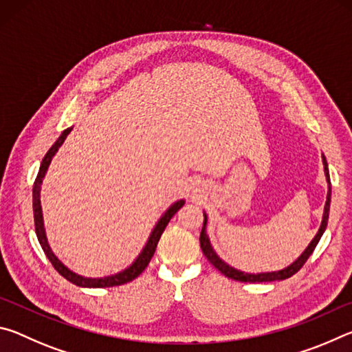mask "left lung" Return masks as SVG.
I'll return each instance as SVG.
<instances>
[{"label": "left lung", "mask_w": 352, "mask_h": 352, "mask_svg": "<svg viewBox=\"0 0 352 352\" xmlns=\"http://www.w3.org/2000/svg\"><path fill=\"white\" fill-rule=\"evenodd\" d=\"M323 158V166H324V175H326V182H327V195H326V204H324V211H323V219H321V225L318 228V233L315 234L311 243L306 247L305 252L301 253V256H298V259L292 262L290 265L285 267L283 270L278 272H264V273H247V272H241L231 267L230 264H226L225 261H222L217 256V253L214 252V248L210 242V236L206 233V223H208V216L206 212H204V228H201L200 233V247L201 252L208 258V261L216 267V269L223 273L225 276H228L231 279H236V281H242V283H267V281H283V279H287L290 276H294L295 273L305 265V262L307 261L309 256L312 254V252L317 247V243L320 242L321 236H323L326 226H327V219H329V208H331V178H329V169H327V163L324 155H321Z\"/></svg>", "instance_id": "obj_1"}]
</instances>
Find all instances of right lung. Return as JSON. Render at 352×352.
<instances>
[{
  "instance_id": "right-lung-1",
  "label": "right lung",
  "mask_w": 352,
  "mask_h": 352,
  "mask_svg": "<svg viewBox=\"0 0 352 352\" xmlns=\"http://www.w3.org/2000/svg\"><path fill=\"white\" fill-rule=\"evenodd\" d=\"M71 130H73V127H68L67 130H63L62 135L58 136L57 141L54 142V144H52V147L46 152L45 158L41 160L38 174H37V178H35V183H34V189H32L34 222H35V233H37L40 245H41V248H43V252L47 256V259L51 261V264L54 265V269L58 273H60V275L65 279H68L69 283L79 285V287H93V289L115 287V285H121V284H126V283L133 281V279L138 278L141 273L144 272L146 267L148 265V262H151L152 256L155 253V250H157L158 241H160V237H162L164 228H166V226H168L169 220L174 217V214L184 205V200L183 199L182 200H177L175 204H172L168 208V210H166V212L163 214V216L158 219V222L155 223L152 233H151V236H148L146 245L142 247L141 253L138 254V258H136L132 262V265H129L127 269H124L122 272H118V273H115V275L104 276V278H85V276H82V275H77V273H74L73 270H69L68 267L65 265L63 262L58 259L54 253H52L50 243H47V239H46V231H45V223H43V212H41V204H40L41 183H43V178L46 175L47 168H50V164L52 162V157H54V155L57 153L58 147L63 144V141L67 140V136L69 135Z\"/></svg>"
}]
</instances>
